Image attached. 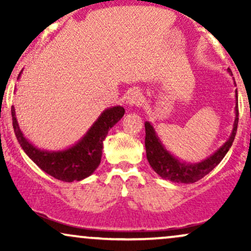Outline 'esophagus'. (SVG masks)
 Listing matches in <instances>:
<instances>
[{"label": "esophagus", "mask_w": 251, "mask_h": 251, "mask_svg": "<svg viewBox=\"0 0 251 251\" xmlns=\"http://www.w3.org/2000/svg\"><path fill=\"white\" fill-rule=\"evenodd\" d=\"M126 102L128 106H139L143 102V96L139 91L137 89H132L128 92L127 97H126Z\"/></svg>", "instance_id": "1"}]
</instances>
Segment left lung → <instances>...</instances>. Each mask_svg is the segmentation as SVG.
<instances>
[{
  "label": "left lung",
  "instance_id": "8db88e82",
  "mask_svg": "<svg viewBox=\"0 0 251 251\" xmlns=\"http://www.w3.org/2000/svg\"><path fill=\"white\" fill-rule=\"evenodd\" d=\"M227 73L232 75L230 68H227ZM236 85V83H235ZM236 94V106H235V122L232 126V131L230 137L217 151L214 152L206 159L201 160L200 163H186L176 158L171 154L165 146L163 145L162 140L158 137L157 132L151 125V123H145V149L146 157L154 170L155 174H158L164 179H169L175 183H195V181L201 179L204 176H206L210 171H212L216 166L222 162L224 155L227 153L229 149L231 148L234 143L236 132H237L238 125V99H237V89L235 91Z\"/></svg>",
  "mask_w": 251,
  "mask_h": 251
}]
</instances>
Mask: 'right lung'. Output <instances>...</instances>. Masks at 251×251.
<instances>
[{
  "label": "right lung",
  "instance_id": "obj_1",
  "mask_svg": "<svg viewBox=\"0 0 251 251\" xmlns=\"http://www.w3.org/2000/svg\"><path fill=\"white\" fill-rule=\"evenodd\" d=\"M21 73L17 79H20ZM124 114L125 109L123 106L106 108L76 144L61 151H47L37 149L25 137L17 123L15 107L11 106L14 132L25 154L46 174L68 183L85 179L96 171L101 160L103 140Z\"/></svg>",
  "mask_w": 251,
  "mask_h": 251
}]
</instances>
